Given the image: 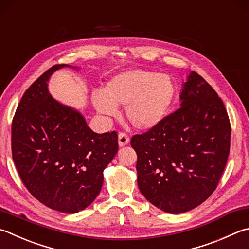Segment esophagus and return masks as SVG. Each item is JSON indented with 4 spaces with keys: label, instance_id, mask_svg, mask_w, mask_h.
<instances>
[{
    "label": "esophagus",
    "instance_id": "34e87169",
    "mask_svg": "<svg viewBox=\"0 0 249 249\" xmlns=\"http://www.w3.org/2000/svg\"><path fill=\"white\" fill-rule=\"evenodd\" d=\"M129 141H130V138H129L128 134L124 133V132H119V134H118L119 146H124V145L129 143Z\"/></svg>",
    "mask_w": 249,
    "mask_h": 249
}]
</instances>
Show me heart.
Listing matches in <instances>:
<instances>
[{
    "label": "heart",
    "instance_id": "1",
    "mask_svg": "<svg viewBox=\"0 0 249 249\" xmlns=\"http://www.w3.org/2000/svg\"><path fill=\"white\" fill-rule=\"evenodd\" d=\"M176 94L172 79L147 70H128L116 74L103 91L92 94L100 114L115 117L117 107H125L126 118L135 128L148 130L165 119Z\"/></svg>",
    "mask_w": 249,
    "mask_h": 249
}]
</instances>
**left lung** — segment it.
Returning <instances> with one entry per match:
<instances>
[{
  "label": "left lung",
  "mask_w": 249,
  "mask_h": 249,
  "mask_svg": "<svg viewBox=\"0 0 249 249\" xmlns=\"http://www.w3.org/2000/svg\"><path fill=\"white\" fill-rule=\"evenodd\" d=\"M180 98V108L131 139L141 193L169 213L189 212L213 193L231 140L223 102L197 72L190 73Z\"/></svg>",
  "instance_id": "8db88e82"
}]
</instances>
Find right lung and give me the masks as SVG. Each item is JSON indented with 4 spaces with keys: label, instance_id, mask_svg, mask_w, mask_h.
<instances>
[{
    "label": "right lung",
    "instance_id": "add662e5",
    "mask_svg": "<svg viewBox=\"0 0 249 249\" xmlns=\"http://www.w3.org/2000/svg\"><path fill=\"white\" fill-rule=\"evenodd\" d=\"M52 66L23 93L12 124V155L23 185L51 209L74 213L100 193L103 171L118 151L116 131L98 134L55 101L46 81Z\"/></svg>",
    "mask_w": 249,
    "mask_h": 249
}]
</instances>
